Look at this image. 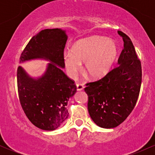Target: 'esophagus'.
Instances as JSON below:
<instances>
[{
    "instance_id": "1",
    "label": "esophagus",
    "mask_w": 155,
    "mask_h": 155,
    "mask_svg": "<svg viewBox=\"0 0 155 155\" xmlns=\"http://www.w3.org/2000/svg\"><path fill=\"white\" fill-rule=\"evenodd\" d=\"M84 85L81 84H76V89H77V91H81V90H84Z\"/></svg>"
}]
</instances>
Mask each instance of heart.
Masks as SVG:
<instances>
[{
    "label": "heart",
    "mask_w": 155,
    "mask_h": 155,
    "mask_svg": "<svg viewBox=\"0 0 155 155\" xmlns=\"http://www.w3.org/2000/svg\"><path fill=\"white\" fill-rule=\"evenodd\" d=\"M72 52L63 54L66 72L74 78L84 63V71L92 79H101L107 76L119 54V46L114 40L103 36H92L76 42Z\"/></svg>",
    "instance_id": "heart-1"
}]
</instances>
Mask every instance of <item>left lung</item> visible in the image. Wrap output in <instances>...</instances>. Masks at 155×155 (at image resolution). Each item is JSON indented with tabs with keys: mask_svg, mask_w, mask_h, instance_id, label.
Instances as JSON below:
<instances>
[{
	"mask_svg": "<svg viewBox=\"0 0 155 155\" xmlns=\"http://www.w3.org/2000/svg\"><path fill=\"white\" fill-rule=\"evenodd\" d=\"M124 49L118 66L107 76L87 84L88 111L95 123L103 128H114L123 122L133 111L141 84V65L130 38L122 31Z\"/></svg>",
	"mask_w": 155,
	"mask_h": 155,
	"instance_id": "8db88e82",
	"label": "left lung"
}]
</instances>
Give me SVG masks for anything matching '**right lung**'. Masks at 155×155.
Masks as SVG:
<instances>
[{
	"mask_svg": "<svg viewBox=\"0 0 155 155\" xmlns=\"http://www.w3.org/2000/svg\"><path fill=\"white\" fill-rule=\"evenodd\" d=\"M68 39L60 28L41 31L31 39L20 57L19 63L33 60L49 62L45 71L32 76L19 66L17 87L21 106L35 127L54 130L68 117L66 106L75 95L76 87L64 74L63 51Z\"/></svg>",
	"mask_w": 155,
	"mask_h": 155,
	"instance_id": "add662e5",
	"label": "right lung"
}]
</instances>
